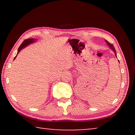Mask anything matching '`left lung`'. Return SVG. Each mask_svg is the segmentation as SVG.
<instances>
[{
    "label": "left lung",
    "mask_w": 135,
    "mask_h": 135,
    "mask_svg": "<svg viewBox=\"0 0 135 135\" xmlns=\"http://www.w3.org/2000/svg\"><path fill=\"white\" fill-rule=\"evenodd\" d=\"M105 40V42L107 43V45L109 47V48H110V49L112 50V51H114V54H115V56L117 57V54H116L115 49V48H114V47L113 45H112V44H111V43H109L107 40ZM118 62H119V61H118Z\"/></svg>",
    "instance_id": "obj_1"
}]
</instances>
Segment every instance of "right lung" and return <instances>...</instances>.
<instances>
[{"instance_id": "1", "label": "right lung", "mask_w": 135, "mask_h": 135, "mask_svg": "<svg viewBox=\"0 0 135 135\" xmlns=\"http://www.w3.org/2000/svg\"><path fill=\"white\" fill-rule=\"evenodd\" d=\"M35 42H36V39H35V38H28V39L25 40L24 42L22 43V44L20 45L19 48H18L17 54V55H16V56L14 58V59H13V60H14V59L16 58V57H17V55L19 54V52L21 51L22 49L24 48L25 47L27 46H28L30 44H31V43H35Z\"/></svg>"}]
</instances>
